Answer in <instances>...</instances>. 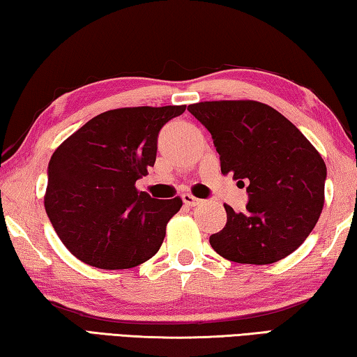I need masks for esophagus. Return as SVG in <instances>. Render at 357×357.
Returning a JSON list of instances; mask_svg holds the SVG:
<instances>
[{
  "label": "esophagus",
  "instance_id": "1",
  "mask_svg": "<svg viewBox=\"0 0 357 357\" xmlns=\"http://www.w3.org/2000/svg\"><path fill=\"white\" fill-rule=\"evenodd\" d=\"M183 202H184L185 206H190V208L192 206H198V204L203 203V200L190 195V193H183Z\"/></svg>",
  "mask_w": 357,
  "mask_h": 357
}]
</instances>
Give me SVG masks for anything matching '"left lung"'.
<instances>
[{"mask_svg":"<svg viewBox=\"0 0 357 357\" xmlns=\"http://www.w3.org/2000/svg\"><path fill=\"white\" fill-rule=\"evenodd\" d=\"M213 135L223 174L247 185L244 213L227 211V225L211 234L220 257L271 264L309 236L324 204L326 164L302 132L257 100H213L187 107Z\"/></svg>","mask_w":357,"mask_h":357,"instance_id":"obj_1","label":"left lung"}]
</instances>
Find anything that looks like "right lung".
<instances>
[{"label":"right lung","instance_id":"add662e5","mask_svg":"<svg viewBox=\"0 0 357 357\" xmlns=\"http://www.w3.org/2000/svg\"><path fill=\"white\" fill-rule=\"evenodd\" d=\"M185 105L126 107L89 119L48 164L44 204L72 255L100 269H129L159 252L183 200L137 190L157 153V135Z\"/></svg>","mask_w":357,"mask_h":357}]
</instances>
